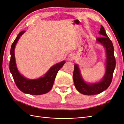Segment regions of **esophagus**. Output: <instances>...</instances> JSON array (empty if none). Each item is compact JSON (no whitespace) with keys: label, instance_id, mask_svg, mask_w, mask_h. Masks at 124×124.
Wrapping results in <instances>:
<instances>
[{"label":"esophagus","instance_id":"esophagus-1","mask_svg":"<svg viewBox=\"0 0 124 124\" xmlns=\"http://www.w3.org/2000/svg\"><path fill=\"white\" fill-rule=\"evenodd\" d=\"M74 57H75V56H74V55L73 54H69L68 56V60H69V61H73V60L74 59Z\"/></svg>","mask_w":124,"mask_h":124}]
</instances>
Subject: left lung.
I'll return each mask as SVG.
<instances>
[{
	"instance_id": "1",
	"label": "left lung",
	"mask_w": 124,
	"mask_h": 124,
	"mask_svg": "<svg viewBox=\"0 0 124 124\" xmlns=\"http://www.w3.org/2000/svg\"><path fill=\"white\" fill-rule=\"evenodd\" d=\"M99 33L102 37L97 38L96 42L101 44L105 48L106 55V71L102 80L93 83L86 82L83 79L78 65L75 64L74 65L73 78L74 85L79 93L85 95L97 94L106 90L111 82L116 67V60L114 56L113 43L107 36L104 27L102 25Z\"/></svg>"
}]
</instances>
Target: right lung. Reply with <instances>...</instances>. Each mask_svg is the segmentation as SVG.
<instances>
[{"mask_svg":"<svg viewBox=\"0 0 124 124\" xmlns=\"http://www.w3.org/2000/svg\"><path fill=\"white\" fill-rule=\"evenodd\" d=\"M25 31H22L16 37L10 48V61L9 70L17 87L23 93L31 95H40L47 93L53 87L57 73L65 63V61L56 63L47 71L44 76L36 79H29L19 73L17 69L15 56V48L18 39Z\"/></svg>","mask_w":124,"mask_h":124,"instance_id":"1","label":"right lung"}]
</instances>
